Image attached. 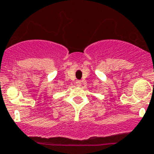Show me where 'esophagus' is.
Segmentation results:
<instances>
[{
    "label": "esophagus",
    "instance_id": "esophagus-1",
    "mask_svg": "<svg viewBox=\"0 0 154 154\" xmlns=\"http://www.w3.org/2000/svg\"><path fill=\"white\" fill-rule=\"evenodd\" d=\"M76 84H77V85H78V86L81 85V81H77V82H76Z\"/></svg>",
    "mask_w": 154,
    "mask_h": 154
}]
</instances>
